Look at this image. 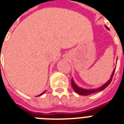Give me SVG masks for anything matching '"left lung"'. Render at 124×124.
I'll return each instance as SVG.
<instances>
[{
  "mask_svg": "<svg viewBox=\"0 0 124 124\" xmlns=\"http://www.w3.org/2000/svg\"><path fill=\"white\" fill-rule=\"evenodd\" d=\"M115 71V69L113 70V72L112 74H111V78L109 79V81H108L107 83H106V84H104V85H102V86H101L100 88H97V89H93V90H85V89H83V88H79V87H78V86L74 83L73 79H71V85H72V88L74 89V91L76 92V93H78V94H79V95H90V94H91V93H95V92H97L104 90V88H106V87L109 85V83H111V81H112V78L113 75H114Z\"/></svg>",
  "mask_w": 124,
  "mask_h": 124,
  "instance_id": "8db88e82",
  "label": "left lung"
}]
</instances>
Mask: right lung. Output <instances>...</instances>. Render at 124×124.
I'll return each instance as SVG.
<instances>
[{
  "instance_id": "1",
  "label": "right lung",
  "mask_w": 124,
  "mask_h": 124,
  "mask_svg": "<svg viewBox=\"0 0 124 124\" xmlns=\"http://www.w3.org/2000/svg\"><path fill=\"white\" fill-rule=\"evenodd\" d=\"M44 92H43V93H44ZM43 93H41V94H40V95H42V94H43Z\"/></svg>"
}]
</instances>
